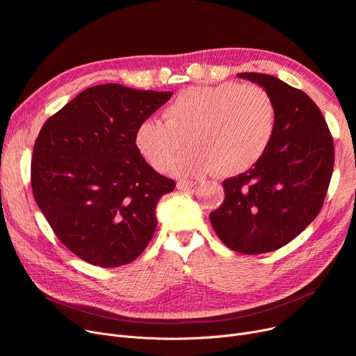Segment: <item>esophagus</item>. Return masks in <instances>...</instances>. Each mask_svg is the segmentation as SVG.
<instances>
[{"mask_svg":"<svg viewBox=\"0 0 356 356\" xmlns=\"http://www.w3.org/2000/svg\"><path fill=\"white\" fill-rule=\"evenodd\" d=\"M193 186H195V183L191 181V180H179L177 181V189L179 191H191Z\"/></svg>","mask_w":356,"mask_h":356,"instance_id":"34e87169","label":"esophagus"}]
</instances>
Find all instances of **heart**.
Wrapping results in <instances>:
<instances>
[{"label":"heart","instance_id":"heart-1","mask_svg":"<svg viewBox=\"0 0 356 356\" xmlns=\"http://www.w3.org/2000/svg\"><path fill=\"white\" fill-rule=\"evenodd\" d=\"M163 120H145L136 129V147L154 170L173 164L180 175L213 170L235 176L264 156L275 131V106L258 85L234 82L184 89L167 105Z\"/></svg>","mask_w":356,"mask_h":356}]
</instances>
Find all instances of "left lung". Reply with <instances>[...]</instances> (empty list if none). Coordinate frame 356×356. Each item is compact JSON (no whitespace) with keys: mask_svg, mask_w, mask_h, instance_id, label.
<instances>
[{"mask_svg":"<svg viewBox=\"0 0 356 356\" xmlns=\"http://www.w3.org/2000/svg\"><path fill=\"white\" fill-rule=\"evenodd\" d=\"M238 78L267 90L275 106V131L254 167L223 180L225 200L209 218L223 244L251 255L289 244L321 212L334 147L321 109L305 92L266 73Z\"/></svg>","mask_w":356,"mask_h":356,"instance_id":"obj_1","label":"left lung"}]
</instances>
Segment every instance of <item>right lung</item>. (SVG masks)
I'll return each instance as SVG.
<instances>
[{"label":"right lung","instance_id":"right-lung-1","mask_svg":"<svg viewBox=\"0 0 356 356\" xmlns=\"http://www.w3.org/2000/svg\"><path fill=\"white\" fill-rule=\"evenodd\" d=\"M172 95L118 83L88 88L34 143L37 207L62 244L92 266L128 264L154 235L157 203L176 183L144 160L134 136Z\"/></svg>","mask_w":356,"mask_h":356}]
</instances>
